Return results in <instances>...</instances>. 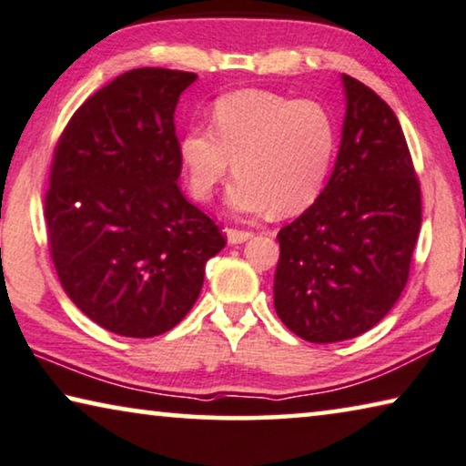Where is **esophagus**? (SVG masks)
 Segmentation results:
<instances>
[{
    "mask_svg": "<svg viewBox=\"0 0 466 466\" xmlns=\"http://www.w3.org/2000/svg\"><path fill=\"white\" fill-rule=\"evenodd\" d=\"M251 236H253V232L234 230V228H230V230H228V242H230V245H240V242H247Z\"/></svg>",
    "mask_w": 466,
    "mask_h": 466,
    "instance_id": "obj_1",
    "label": "esophagus"
}]
</instances>
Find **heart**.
Listing matches in <instances>:
<instances>
[{
  "instance_id": "heart-1",
  "label": "heart",
  "mask_w": 466,
  "mask_h": 466,
  "mask_svg": "<svg viewBox=\"0 0 466 466\" xmlns=\"http://www.w3.org/2000/svg\"><path fill=\"white\" fill-rule=\"evenodd\" d=\"M337 142L335 119L320 102L240 89L215 102L213 131H186L179 158L198 200H209L234 167L226 197L234 213L297 215L329 182Z\"/></svg>"
}]
</instances>
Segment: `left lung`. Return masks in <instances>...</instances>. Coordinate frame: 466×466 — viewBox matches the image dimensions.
I'll use <instances>...</instances> for the list:
<instances>
[{
  "label": "left lung",
  "instance_id": "obj_1",
  "mask_svg": "<svg viewBox=\"0 0 466 466\" xmlns=\"http://www.w3.org/2000/svg\"><path fill=\"white\" fill-rule=\"evenodd\" d=\"M345 119L320 197L278 232L274 308L309 343L360 337L408 282L420 230V186L398 116L343 75Z\"/></svg>",
  "mask_w": 466,
  "mask_h": 466
}]
</instances>
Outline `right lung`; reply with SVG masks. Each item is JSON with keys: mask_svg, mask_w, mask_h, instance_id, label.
<instances>
[{"mask_svg": "<svg viewBox=\"0 0 466 466\" xmlns=\"http://www.w3.org/2000/svg\"><path fill=\"white\" fill-rule=\"evenodd\" d=\"M194 73L134 68L98 89L56 146L46 194L60 284L115 335L171 330L197 303L205 266L226 247L184 198L173 115Z\"/></svg>", "mask_w": 466, "mask_h": 466, "instance_id": "right-lung-1", "label": "right lung"}]
</instances>
